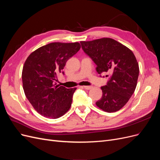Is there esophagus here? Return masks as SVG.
<instances>
[{
	"label": "esophagus",
	"instance_id": "esophagus-1",
	"mask_svg": "<svg viewBox=\"0 0 160 160\" xmlns=\"http://www.w3.org/2000/svg\"><path fill=\"white\" fill-rule=\"evenodd\" d=\"M81 88H84V89H85L87 90H89V89H91L92 88V87L91 86H82Z\"/></svg>",
	"mask_w": 160,
	"mask_h": 160
}]
</instances>
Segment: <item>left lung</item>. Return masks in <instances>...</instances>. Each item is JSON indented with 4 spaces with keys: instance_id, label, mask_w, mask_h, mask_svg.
I'll use <instances>...</instances> for the list:
<instances>
[{
    "instance_id": "left-lung-1",
    "label": "left lung",
    "mask_w": 160,
    "mask_h": 160,
    "mask_svg": "<svg viewBox=\"0 0 160 160\" xmlns=\"http://www.w3.org/2000/svg\"><path fill=\"white\" fill-rule=\"evenodd\" d=\"M80 42L83 51L97 65V72L111 74L107 85L101 88L103 95L96 105L108 113L119 111L128 103L137 86L139 69L133 52L111 38Z\"/></svg>"
}]
</instances>
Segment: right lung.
Listing matches in <instances>:
<instances>
[{
	"label": "right lung",
	"instance_id": "right-lung-1",
	"mask_svg": "<svg viewBox=\"0 0 160 160\" xmlns=\"http://www.w3.org/2000/svg\"><path fill=\"white\" fill-rule=\"evenodd\" d=\"M80 48L78 42H51L33 51L25 61L22 71L24 92L33 108L44 117L59 118L70 109L77 88L67 89L55 81L67 60Z\"/></svg>",
	"mask_w": 160,
	"mask_h": 160
}]
</instances>
